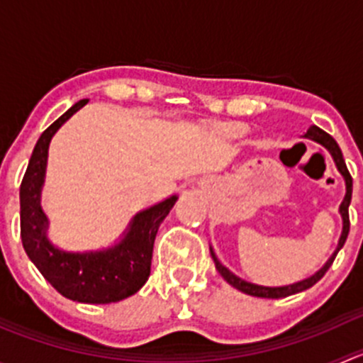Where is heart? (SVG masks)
Segmentation results:
<instances>
[{
  "mask_svg": "<svg viewBox=\"0 0 363 363\" xmlns=\"http://www.w3.org/2000/svg\"><path fill=\"white\" fill-rule=\"evenodd\" d=\"M226 130H228V133H232V135H240L244 131V124H240V123L232 124V126H228Z\"/></svg>",
  "mask_w": 363,
  "mask_h": 363,
  "instance_id": "heart-1",
  "label": "heart"
}]
</instances>
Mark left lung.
Masks as SVG:
<instances>
[{
    "label": "left lung",
    "instance_id": "obj_1",
    "mask_svg": "<svg viewBox=\"0 0 363 363\" xmlns=\"http://www.w3.org/2000/svg\"><path fill=\"white\" fill-rule=\"evenodd\" d=\"M303 138H311V140L318 142V144H321L323 147H327L328 152L332 155V158H334L335 164H337V170L340 172V174H342L344 181H346V196H344L342 203H340V207H339L340 216H342V233H340L337 250H335L334 255L328 258V262L325 263V265L321 267V269L318 270L316 274H313L311 277H307V279H303V281H298V283L288 284V286H274V288L272 286H259V284L247 283V281L237 277L235 274L230 272V270L226 269L225 265H221V262L216 258L214 251L211 250L212 259H214V263H216V269H218V272L221 274L223 279H225L228 284H232L233 288H237V290L242 291V294H247V295H252V296H262V298H283V296L295 295V294H298V291H303V290H307V288L314 286V284H316L318 281H320L321 277L327 274V270L330 269V265L334 263V259H335V256H337L339 250L344 246V242H346V239H347V233H350V212H347V207H350V203H351V193H353V179H351L350 172H347V168H346V163H344L342 152H340L337 142H335L334 138H332L330 135L327 133V131L320 130L318 126H311L309 130H307V133L303 135Z\"/></svg>",
    "mask_w": 363,
    "mask_h": 363
}]
</instances>
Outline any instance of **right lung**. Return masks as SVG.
I'll return each mask as SVG.
<instances>
[{
  "label": "right lung",
  "mask_w": 363,
  "mask_h": 363,
  "mask_svg": "<svg viewBox=\"0 0 363 363\" xmlns=\"http://www.w3.org/2000/svg\"><path fill=\"white\" fill-rule=\"evenodd\" d=\"M86 104L87 100H80L69 107L40 135L33 149L21 184V239L29 259L61 295L75 302L111 303L137 294L145 284L156 233L177 195L138 212L123 239L108 250L68 252L52 246L47 239L49 219L40 205L49 144L54 133Z\"/></svg>",
  "instance_id": "add662e5"
}]
</instances>
